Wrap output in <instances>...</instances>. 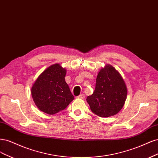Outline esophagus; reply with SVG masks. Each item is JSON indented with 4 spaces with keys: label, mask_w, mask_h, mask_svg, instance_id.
Returning a JSON list of instances; mask_svg holds the SVG:
<instances>
[{
    "label": "esophagus",
    "mask_w": 158,
    "mask_h": 158,
    "mask_svg": "<svg viewBox=\"0 0 158 158\" xmlns=\"http://www.w3.org/2000/svg\"><path fill=\"white\" fill-rule=\"evenodd\" d=\"M85 95L84 94H80L79 96H77V98L83 99V98H85Z\"/></svg>",
    "instance_id": "esophagus-1"
}]
</instances>
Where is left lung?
I'll use <instances>...</instances> for the list:
<instances>
[{"mask_svg":"<svg viewBox=\"0 0 158 158\" xmlns=\"http://www.w3.org/2000/svg\"><path fill=\"white\" fill-rule=\"evenodd\" d=\"M127 96V88L122 76L112 65L106 64L98 72L95 90L86 101L94 114L108 118L123 108Z\"/></svg>","mask_w":158,"mask_h":158,"instance_id":"1","label":"left lung"}]
</instances>
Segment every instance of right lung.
Listing matches in <instances>:
<instances>
[{"label": "right lung", "mask_w": 158, "mask_h": 158, "mask_svg": "<svg viewBox=\"0 0 158 158\" xmlns=\"http://www.w3.org/2000/svg\"><path fill=\"white\" fill-rule=\"evenodd\" d=\"M66 69L60 64L50 65L39 75L31 93L39 110L53 115L64 110L74 99L65 81Z\"/></svg>", "instance_id": "right-lung-1"}]
</instances>
